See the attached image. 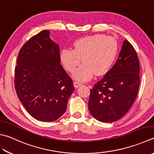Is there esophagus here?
Returning a JSON list of instances; mask_svg holds the SVG:
<instances>
[{
	"label": "esophagus",
	"instance_id": "1",
	"mask_svg": "<svg viewBox=\"0 0 154 154\" xmlns=\"http://www.w3.org/2000/svg\"><path fill=\"white\" fill-rule=\"evenodd\" d=\"M82 85V84L80 82H78V81H75V82H74V86L75 88H78V87H80Z\"/></svg>",
	"mask_w": 154,
	"mask_h": 154
}]
</instances>
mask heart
<instances>
[{
  "instance_id": "heart-1",
  "label": "heart",
  "mask_w": 154,
  "mask_h": 154,
  "mask_svg": "<svg viewBox=\"0 0 154 154\" xmlns=\"http://www.w3.org/2000/svg\"><path fill=\"white\" fill-rule=\"evenodd\" d=\"M73 49L64 48L60 53L61 62L67 71L80 81H88L96 74L101 76L107 72L114 62L118 53V43L114 37L95 34L76 39Z\"/></svg>"
}]
</instances>
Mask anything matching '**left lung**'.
Instances as JSON below:
<instances>
[{
	"mask_svg": "<svg viewBox=\"0 0 154 154\" xmlns=\"http://www.w3.org/2000/svg\"><path fill=\"white\" fill-rule=\"evenodd\" d=\"M139 74L137 53L125 40L115 64L91 90L88 109L93 117L100 122L111 123L123 117L137 95Z\"/></svg>",
	"mask_w": 154,
	"mask_h": 154,
	"instance_id": "left-lung-1",
	"label": "left lung"
}]
</instances>
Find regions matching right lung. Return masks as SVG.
Returning a JSON list of instances; mask_svg holds the SVG:
<instances>
[{
	"mask_svg": "<svg viewBox=\"0 0 154 154\" xmlns=\"http://www.w3.org/2000/svg\"><path fill=\"white\" fill-rule=\"evenodd\" d=\"M50 35V31H42L27 42L19 51L14 70L20 101L29 115L43 122L59 119L74 91L60 64V46Z\"/></svg>",
	"mask_w": 154,
	"mask_h": 154,
	"instance_id": "obj_1",
	"label": "right lung"
}]
</instances>
